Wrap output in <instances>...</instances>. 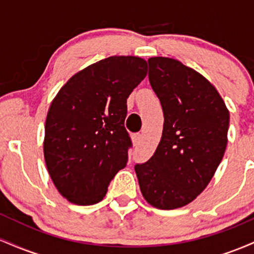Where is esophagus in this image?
I'll return each instance as SVG.
<instances>
[{
	"label": "esophagus",
	"instance_id": "obj_1",
	"mask_svg": "<svg viewBox=\"0 0 254 254\" xmlns=\"http://www.w3.org/2000/svg\"><path fill=\"white\" fill-rule=\"evenodd\" d=\"M131 138H132L133 145H138L139 142H141V133H133Z\"/></svg>",
	"mask_w": 254,
	"mask_h": 254
}]
</instances>
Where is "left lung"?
Instances as JSON below:
<instances>
[{"instance_id": "8db88e82", "label": "left lung", "mask_w": 254, "mask_h": 254, "mask_svg": "<svg viewBox=\"0 0 254 254\" xmlns=\"http://www.w3.org/2000/svg\"><path fill=\"white\" fill-rule=\"evenodd\" d=\"M149 82L164 111V130L154 155L135 166L150 205L182 208L210 183L226 151L229 111L203 75L168 57H151Z\"/></svg>"}]
</instances>
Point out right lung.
I'll return each instance as SVG.
<instances>
[{
    "label": "right lung",
    "mask_w": 254,
    "mask_h": 254,
    "mask_svg": "<svg viewBox=\"0 0 254 254\" xmlns=\"http://www.w3.org/2000/svg\"><path fill=\"white\" fill-rule=\"evenodd\" d=\"M147 75V62L112 56L69 78L50 105L44 157L55 186L77 205L103 200L127 162V99Z\"/></svg>",
    "instance_id": "add662e5"
}]
</instances>
